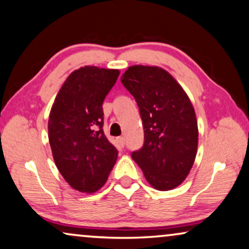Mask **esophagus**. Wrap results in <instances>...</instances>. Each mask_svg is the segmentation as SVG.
Returning <instances> with one entry per match:
<instances>
[{
    "mask_svg": "<svg viewBox=\"0 0 249 249\" xmlns=\"http://www.w3.org/2000/svg\"><path fill=\"white\" fill-rule=\"evenodd\" d=\"M117 143L121 145L122 148H124V145H125V139L123 138V137H119V138H117Z\"/></svg>",
    "mask_w": 249,
    "mask_h": 249,
    "instance_id": "obj_1",
    "label": "esophagus"
}]
</instances>
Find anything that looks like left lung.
<instances>
[{"label":"left lung","mask_w":249,"mask_h":249,"mask_svg":"<svg viewBox=\"0 0 249 249\" xmlns=\"http://www.w3.org/2000/svg\"><path fill=\"white\" fill-rule=\"evenodd\" d=\"M121 82L137 101L144 130L143 145L132 152V158L155 189H174L187 178L197 154L198 126L191 101L159 67L132 66Z\"/></svg>","instance_id":"left-lung-1"}]
</instances>
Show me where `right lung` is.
<instances>
[{
	"mask_svg": "<svg viewBox=\"0 0 249 249\" xmlns=\"http://www.w3.org/2000/svg\"><path fill=\"white\" fill-rule=\"evenodd\" d=\"M117 69L85 66L72 71L55 98L49 117V141L54 163L71 188L94 192L107 181L118 151L104 132L106 95Z\"/></svg>",
	"mask_w": 249,
	"mask_h": 249,
	"instance_id": "add662e5",
	"label": "right lung"
}]
</instances>
